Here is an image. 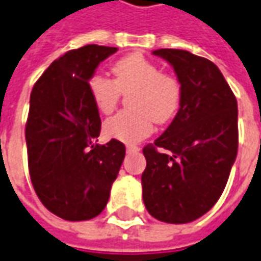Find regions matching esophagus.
<instances>
[{"label":"esophagus","mask_w":261,"mask_h":261,"mask_svg":"<svg viewBox=\"0 0 261 261\" xmlns=\"http://www.w3.org/2000/svg\"><path fill=\"white\" fill-rule=\"evenodd\" d=\"M125 148H127V151H128V152H131V151H140V147L133 145V144H127V145H125Z\"/></svg>","instance_id":"34e87169"}]
</instances>
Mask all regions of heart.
<instances>
[{
  "label": "heart",
  "mask_w": 261,
  "mask_h": 261,
  "mask_svg": "<svg viewBox=\"0 0 261 261\" xmlns=\"http://www.w3.org/2000/svg\"><path fill=\"white\" fill-rule=\"evenodd\" d=\"M113 80L94 73L89 92L100 113L112 114L121 94L128 96V107L109 118L105 131L125 143H134L152 131L154 121L165 124L181 107L182 83L178 76L162 72V67L141 54L124 56L112 66Z\"/></svg>",
  "instance_id": "b5f03b06"
}]
</instances>
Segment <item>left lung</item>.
<instances>
[{
    "label": "left lung",
    "mask_w": 261,
    "mask_h": 261,
    "mask_svg": "<svg viewBox=\"0 0 261 261\" xmlns=\"http://www.w3.org/2000/svg\"><path fill=\"white\" fill-rule=\"evenodd\" d=\"M152 54L172 65L182 101L168 128L143 149L144 205L161 222L188 223L212 209L229 179L239 145L238 101L209 59L181 49Z\"/></svg>",
    "instance_id": "obj_1"
}]
</instances>
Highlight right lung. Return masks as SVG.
Returning a JSON list of instances; mask_svg holds the SVG:
<instances>
[{
	"label": "right lung",
	"instance_id": "add662e5",
	"mask_svg": "<svg viewBox=\"0 0 261 261\" xmlns=\"http://www.w3.org/2000/svg\"><path fill=\"white\" fill-rule=\"evenodd\" d=\"M117 48L86 45L50 63L31 93L25 138L31 181L43 206L65 220L96 218L107 205L125 155L116 138L100 136L99 109L89 79Z\"/></svg>",
	"mask_w": 261,
	"mask_h": 261
}]
</instances>
